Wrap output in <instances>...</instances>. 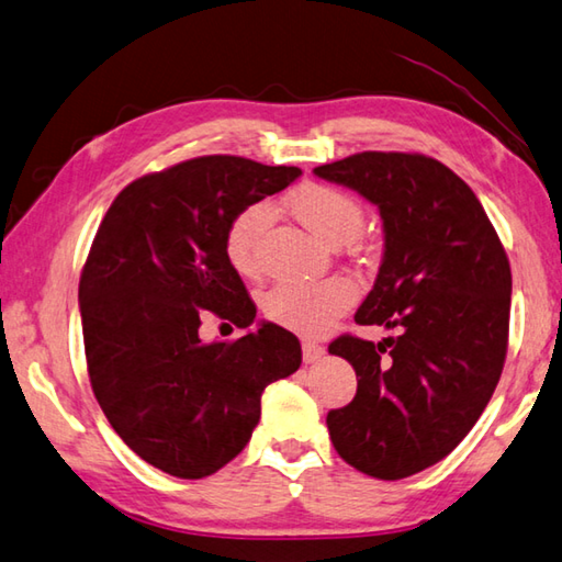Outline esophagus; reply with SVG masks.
Here are the masks:
<instances>
[{
    "label": "esophagus",
    "instance_id": "34e87169",
    "mask_svg": "<svg viewBox=\"0 0 562 562\" xmlns=\"http://www.w3.org/2000/svg\"><path fill=\"white\" fill-rule=\"evenodd\" d=\"M325 357V347L317 345V342H303V362L305 364H315L321 362Z\"/></svg>",
    "mask_w": 562,
    "mask_h": 562
}]
</instances>
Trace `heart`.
Here are the masks:
<instances>
[{
    "label": "heart",
    "mask_w": 562,
    "mask_h": 562,
    "mask_svg": "<svg viewBox=\"0 0 562 562\" xmlns=\"http://www.w3.org/2000/svg\"><path fill=\"white\" fill-rule=\"evenodd\" d=\"M291 213L327 245H345L362 229L364 213L357 200L340 188L303 183L289 195ZM269 203H249L229 220L225 257L239 277L259 273V239L271 222ZM357 301V285L330 277L311 283H279L263 295V315L299 335H323Z\"/></svg>",
    "instance_id": "1"
}]
</instances>
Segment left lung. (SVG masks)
Masks as SVG:
<instances>
[{
	"mask_svg": "<svg viewBox=\"0 0 562 562\" xmlns=\"http://www.w3.org/2000/svg\"><path fill=\"white\" fill-rule=\"evenodd\" d=\"M357 190L384 222V257L359 325L330 355L357 372L352 404L327 413L337 454L376 480H404L460 446L499 384L512 269L472 188L423 154L364 151L313 168Z\"/></svg>",
	"mask_w": 562,
	"mask_h": 562,
	"instance_id": "8db88e82",
	"label": "left lung"
}]
</instances>
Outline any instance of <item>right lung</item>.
Listing matches in <instances>:
<instances>
[{"label": "right lung", "mask_w": 562, "mask_h": 562, "mask_svg": "<svg viewBox=\"0 0 562 562\" xmlns=\"http://www.w3.org/2000/svg\"><path fill=\"white\" fill-rule=\"evenodd\" d=\"M301 176L241 156H200L136 178L114 198L82 267L85 357L100 408L142 460L200 480L245 450L271 381L301 342L261 321L205 345L200 315L249 327L257 305L225 257L229 220Z\"/></svg>", "instance_id": "obj_1"}]
</instances>
